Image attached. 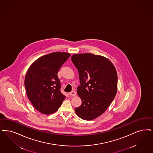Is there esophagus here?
I'll use <instances>...</instances> for the list:
<instances>
[{
  "instance_id": "esophagus-1",
  "label": "esophagus",
  "mask_w": 153,
  "mask_h": 153,
  "mask_svg": "<svg viewBox=\"0 0 153 153\" xmlns=\"http://www.w3.org/2000/svg\"><path fill=\"white\" fill-rule=\"evenodd\" d=\"M69 94V95L71 96H74H74H76V92H75L74 91H72V92H70Z\"/></svg>"
}]
</instances>
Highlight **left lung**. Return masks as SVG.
I'll list each match as a JSON object with an SVG mask.
<instances>
[{"instance_id":"left-lung-1","label":"left lung","mask_w":153,"mask_h":153,"mask_svg":"<svg viewBox=\"0 0 153 153\" xmlns=\"http://www.w3.org/2000/svg\"><path fill=\"white\" fill-rule=\"evenodd\" d=\"M71 60L78 70L81 84L77 92L82 104L75 112L83 120H94L104 113L116 95V69L108 59L100 55L74 54Z\"/></svg>"}]
</instances>
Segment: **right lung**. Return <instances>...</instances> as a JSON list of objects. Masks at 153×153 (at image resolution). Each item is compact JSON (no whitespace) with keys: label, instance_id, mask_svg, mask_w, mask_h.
Listing matches in <instances>:
<instances>
[{"label":"right lung","instance_id":"1","mask_svg":"<svg viewBox=\"0 0 153 153\" xmlns=\"http://www.w3.org/2000/svg\"><path fill=\"white\" fill-rule=\"evenodd\" d=\"M70 56L60 52L44 55L34 61L27 72L25 85L27 97L33 107L43 114L56 112L65 98L60 92L57 74Z\"/></svg>","mask_w":153,"mask_h":153}]
</instances>
